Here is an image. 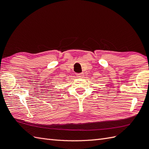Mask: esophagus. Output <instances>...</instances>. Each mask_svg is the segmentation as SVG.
I'll list each match as a JSON object with an SVG mask.
<instances>
[{
    "mask_svg": "<svg viewBox=\"0 0 149 149\" xmlns=\"http://www.w3.org/2000/svg\"><path fill=\"white\" fill-rule=\"evenodd\" d=\"M76 76H77V77H78V78H83L84 74L83 73H77L76 74Z\"/></svg>",
    "mask_w": 149,
    "mask_h": 149,
    "instance_id": "34e87169",
    "label": "esophagus"
}]
</instances>
